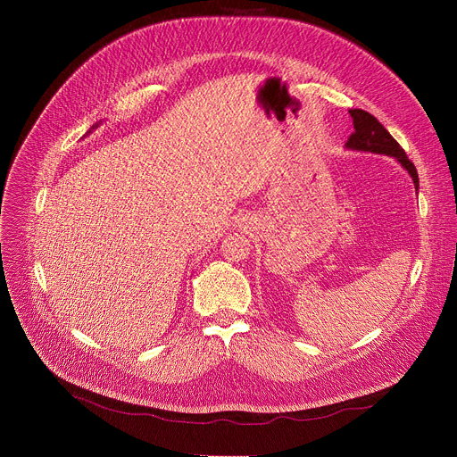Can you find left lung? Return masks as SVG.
Here are the masks:
<instances>
[{"label":"left lung","instance_id":"1","mask_svg":"<svg viewBox=\"0 0 457 457\" xmlns=\"http://www.w3.org/2000/svg\"><path fill=\"white\" fill-rule=\"evenodd\" d=\"M350 116L355 131L350 135L346 148L395 157L405 170L410 172L415 187L419 188V174L415 164L407 159L403 148L391 137V133L378 122V118L363 109H352Z\"/></svg>","mask_w":457,"mask_h":457}]
</instances>
